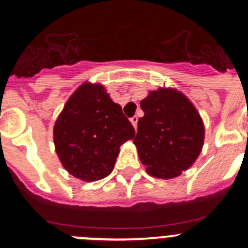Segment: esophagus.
I'll list each match as a JSON object with an SVG mask.
<instances>
[{
	"label": "esophagus",
	"mask_w": 248,
	"mask_h": 248,
	"mask_svg": "<svg viewBox=\"0 0 248 248\" xmlns=\"http://www.w3.org/2000/svg\"><path fill=\"white\" fill-rule=\"evenodd\" d=\"M130 123L133 124V126H134V128H137V124H138V117H137V115H134V117L130 118Z\"/></svg>",
	"instance_id": "1"
}]
</instances>
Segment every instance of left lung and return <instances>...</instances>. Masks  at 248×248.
I'll list each match as a JSON object with an SVG mask.
<instances>
[{"label":"left lung","instance_id":"obj_1","mask_svg":"<svg viewBox=\"0 0 248 248\" xmlns=\"http://www.w3.org/2000/svg\"><path fill=\"white\" fill-rule=\"evenodd\" d=\"M140 107L144 117L138 120L134 144L146 171L160 179L180 175L202 148L205 130L200 114L174 89L150 92Z\"/></svg>","mask_w":248,"mask_h":248}]
</instances>
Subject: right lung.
I'll return each instance as SVG.
<instances>
[{"instance_id": "obj_1", "label": "right lung", "mask_w": 248, "mask_h": 248, "mask_svg": "<svg viewBox=\"0 0 248 248\" xmlns=\"http://www.w3.org/2000/svg\"><path fill=\"white\" fill-rule=\"evenodd\" d=\"M53 134L67 171L80 180L97 181L113 171L120 145L133 139L135 130L102 85L84 83L59 114Z\"/></svg>"}]
</instances>
